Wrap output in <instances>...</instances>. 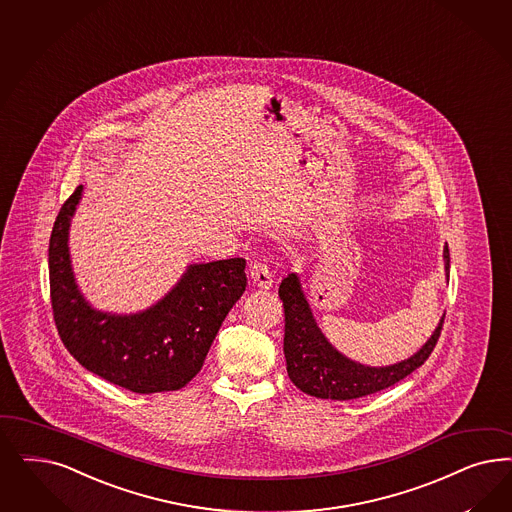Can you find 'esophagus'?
Masks as SVG:
<instances>
[{
    "mask_svg": "<svg viewBox=\"0 0 512 512\" xmlns=\"http://www.w3.org/2000/svg\"><path fill=\"white\" fill-rule=\"evenodd\" d=\"M250 279L262 290H269L273 284V275L264 262H254L250 265Z\"/></svg>",
    "mask_w": 512,
    "mask_h": 512,
    "instance_id": "obj_1",
    "label": "esophagus"
}]
</instances>
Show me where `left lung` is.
<instances>
[{
  "label": "left lung",
  "mask_w": 512,
  "mask_h": 512,
  "mask_svg": "<svg viewBox=\"0 0 512 512\" xmlns=\"http://www.w3.org/2000/svg\"><path fill=\"white\" fill-rule=\"evenodd\" d=\"M446 279L450 277V252L443 250ZM284 307V358L288 377L297 388L320 399L348 401L394 386L426 362L439 341L445 316L426 345L403 362L371 367L343 356L331 345L314 320L311 305L301 290L296 273L284 277L279 286Z\"/></svg>",
  "instance_id": "left-lung-1"
}]
</instances>
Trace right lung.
I'll return each mask as SVG.
<instances>
[{
    "mask_svg": "<svg viewBox=\"0 0 512 512\" xmlns=\"http://www.w3.org/2000/svg\"><path fill=\"white\" fill-rule=\"evenodd\" d=\"M83 184L67 198L50 233V301L69 354L101 379L135 394L181 390L205 362L226 314L243 296V258L188 265L171 292L147 311H96L84 299L69 258V226Z\"/></svg>",
    "mask_w": 512,
    "mask_h": 512,
    "instance_id": "obj_1",
    "label": "right lung"
}]
</instances>
